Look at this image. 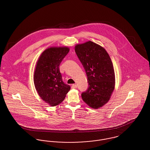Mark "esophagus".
<instances>
[{
	"label": "esophagus",
	"mask_w": 150,
	"mask_h": 150,
	"mask_svg": "<svg viewBox=\"0 0 150 150\" xmlns=\"http://www.w3.org/2000/svg\"><path fill=\"white\" fill-rule=\"evenodd\" d=\"M77 88V85L76 84H73L72 86H71V88L72 89H75V88Z\"/></svg>",
	"instance_id": "esophagus-1"
}]
</instances>
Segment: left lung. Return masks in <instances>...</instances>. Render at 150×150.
Here are the masks:
<instances>
[{
	"label": "left lung",
	"instance_id": "1",
	"mask_svg": "<svg viewBox=\"0 0 150 150\" xmlns=\"http://www.w3.org/2000/svg\"><path fill=\"white\" fill-rule=\"evenodd\" d=\"M75 52L86 70L89 86L81 97L94 109L103 107L115 88V73L111 58L100 45L88 41L75 46Z\"/></svg>",
	"mask_w": 150,
	"mask_h": 150
}]
</instances>
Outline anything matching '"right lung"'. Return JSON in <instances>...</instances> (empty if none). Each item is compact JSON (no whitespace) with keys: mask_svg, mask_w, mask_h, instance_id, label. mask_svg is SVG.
<instances>
[{"mask_svg":"<svg viewBox=\"0 0 150 150\" xmlns=\"http://www.w3.org/2000/svg\"><path fill=\"white\" fill-rule=\"evenodd\" d=\"M67 47H52L45 50L36 65L33 81L39 96L51 106L62 103L70 89L64 84L59 65L69 52Z\"/></svg>","mask_w":150,"mask_h":150,"instance_id":"add662e5","label":"right lung"}]
</instances>
